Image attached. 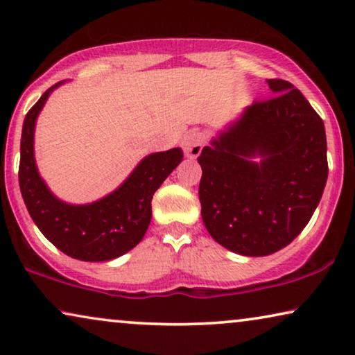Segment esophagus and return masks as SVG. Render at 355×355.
<instances>
[{
	"instance_id": "obj_1",
	"label": "esophagus",
	"mask_w": 355,
	"mask_h": 355,
	"mask_svg": "<svg viewBox=\"0 0 355 355\" xmlns=\"http://www.w3.org/2000/svg\"><path fill=\"white\" fill-rule=\"evenodd\" d=\"M205 144H207V134L203 132V130H191V132L184 135L181 142L184 153L191 158L198 157Z\"/></svg>"
}]
</instances>
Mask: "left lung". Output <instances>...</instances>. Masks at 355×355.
I'll return each mask as SVG.
<instances>
[{
    "instance_id": "1",
    "label": "left lung",
    "mask_w": 355,
    "mask_h": 355,
    "mask_svg": "<svg viewBox=\"0 0 355 355\" xmlns=\"http://www.w3.org/2000/svg\"><path fill=\"white\" fill-rule=\"evenodd\" d=\"M266 82L275 95L247 106L197 158L203 225L218 244L245 257L291 244L328 179L322 118L291 82Z\"/></svg>"
}]
</instances>
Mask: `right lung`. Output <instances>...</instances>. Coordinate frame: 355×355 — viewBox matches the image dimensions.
<instances>
[{
    "label": "right lung",
    "mask_w": 355,
    "mask_h": 355,
    "mask_svg": "<svg viewBox=\"0 0 355 355\" xmlns=\"http://www.w3.org/2000/svg\"><path fill=\"white\" fill-rule=\"evenodd\" d=\"M50 87L28 110L21 137L19 186L28 213L42 234L66 255L82 261H108L124 255L144 239L152 220V198L164 179L182 162V150L145 157L121 186L100 200L71 205L58 198L37 169L33 134Z\"/></svg>",
    "instance_id": "add662e5"
}]
</instances>
